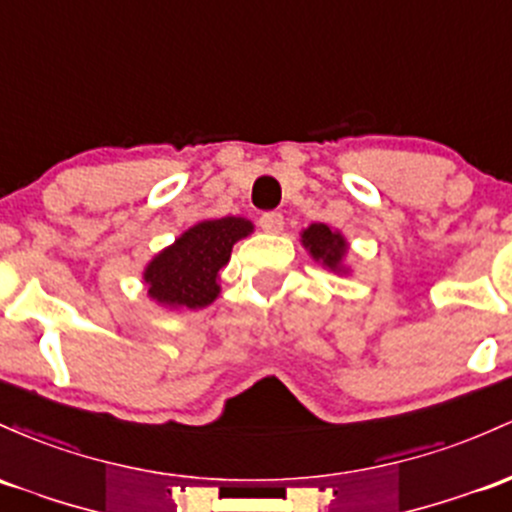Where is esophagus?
Segmentation results:
<instances>
[{
  "label": "esophagus",
  "instance_id": "obj_1",
  "mask_svg": "<svg viewBox=\"0 0 512 512\" xmlns=\"http://www.w3.org/2000/svg\"><path fill=\"white\" fill-rule=\"evenodd\" d=\"M260 228L265 230V233H279V230L284 228V216L277 211H267L260 216Z\"/></svg>",
  "mask_w": 512,
  "mask_h": 512
}]
</instances>
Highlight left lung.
Segmentation results:
<instances>
[{
  "label": "left lung",
  "instance_id": "1",
  "mask_svg": "<svg viewBox=\"0 0 512 512\" xmlns=\"http://www.w3.org/2000/svg\"><path fill=\"white\" fill-rule=\"evenodd\" d=\"M301 240L303 247L313 255V260H320L330 269H340L342 255L347 252V243L340 233H333L325 223H313L311 228L303 230Z\"/></svg>",
  "mask_w": 512,
  "mask_h": 512
}]
</instances>
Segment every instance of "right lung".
<instances>
[{
	"mask_svg": "<svg viewBox=\"0 0 512 512\" xmlns=\"http://www.w3.org/2000/svg\"><path fill=\"white\" fill-rule=\"evenodd\" d=\"M250 233L252 223L235 216L189 228L145 269L148 294L172 308L209 306L218 296V272L230 260V250Z\"/></svg>",
	"mask_w": 512,
	"mask_h": 512,
	"instance_id": "add662e5",
	"label": "right lung"
}]
</instances>
